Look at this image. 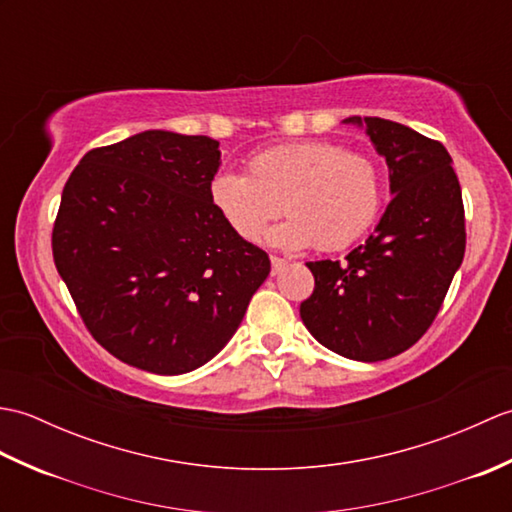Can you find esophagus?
I'll list each match as a JSON object with an SVG mask.
<instances>
[{"instance_id": "34e87169", "label": "esophagus", "mask_w": 512, "mask_h": 512, "mask_svg": "<svg viewBox=\"0 0 512 512\" xmlns=\"http://www.w3.org/2000/svg\"><path fill=\"white\" fill-rule=\"evenodd\" d=\"M286 264H288V262H286L284 257H277V255L270 257V266H273V275H277L281 268H286Z\"/></svg>"}]
</instances>
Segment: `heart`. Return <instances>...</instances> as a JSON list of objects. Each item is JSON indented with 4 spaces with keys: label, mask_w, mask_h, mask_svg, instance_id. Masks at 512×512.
Here are the masks:
<instances>
[{
    "label": "heart",
    "mask_w": 512,
    "mask_h": 512,
    "mask_svg": "<svg viewBox=\"0 0 512 512\" xmlns=\"http://www.w3.org/2000/svg\"><path fill=\"white\" fill-rule=\"evenodd\" d=\"M209 200L244 242H262L268 224L284 211L290 217L270 233L275 246L341 250L378 220L385 176L372 156L330 140H299L257 151L246 176L215 173Z\"/></svg>",
    "instance_id": "1"
}]
</instances>
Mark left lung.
<instances>
[{
	"mask_svg": "<svg viewBox=\"0 0 512 512\" xmlns=\"http://www.w3.org/2000/svg\"><path fill=\"white\" fill-rule=\"evenodd\" d=\"M389 167L394 198L374 235L343 262H308L312 295L301 321L328 350L385 361L429 330L464 259V204L449 151L411 127L350 116Z\"/></svg>",
	"mask_w": 512,
	"mask_h": 512,
	"instance_id": "8db88e82",
	"label": "left lung"
}]
</instances>
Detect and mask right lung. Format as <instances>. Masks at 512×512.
<instances>
[{"label":"right lung","mask_w":512,"mask_h":512,"mask_svg":"<svg viewBox=\"0 0 512 512\" xmlns=\"http://www.w3.org/2000/svg\"><path fill=\"white\" fill-rule=\"evenodd\" d=\"M220 143L162 129L96 147L63 187L52 257L85 328L118 361L176 376L231 341L270 273L209 200Z\"/></svg>","instance_id":"obj_1"}]
</instances>
